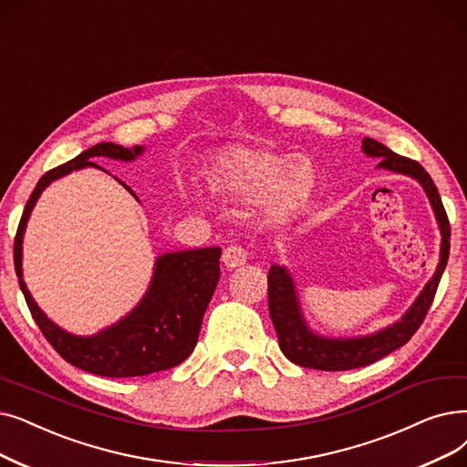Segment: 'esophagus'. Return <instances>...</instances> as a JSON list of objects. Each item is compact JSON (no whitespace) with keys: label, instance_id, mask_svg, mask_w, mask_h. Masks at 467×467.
Here are the masks:
<instances>
[{"label":"esophagus","instance_id":"1","mask_svg":"<svg viewBox=\"0 0 467 467\" xmlns=\"http://www.w3.org/2000/svg\"><path fill=\"white\" fill-rule=\"evenodd\" d=\"M221 261L225 263V267L236 269L240 265H244V263L248 261V252L242 248V246H238V244H231L225 252H223Z\"/></svg>","mask_w":467,"mask_h":467}]
</instances>
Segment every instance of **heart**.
<instances>
[{"instance_id":"heart-1","label":"heart","mask_w":467,"mask_h":467,"mask_svg":"<svg viewBox=\"0 0 467 467\" xmlns=\"http://www.w3.org/2000/svg\"><path fill=\"white\" fill-rule=\"evenodd\" d=\"M212 194L229 202H261L269 221L294 219L309 204L317 173L309 160L248 145L217 150L206 168Z\"/></svg>"}]
</instances>
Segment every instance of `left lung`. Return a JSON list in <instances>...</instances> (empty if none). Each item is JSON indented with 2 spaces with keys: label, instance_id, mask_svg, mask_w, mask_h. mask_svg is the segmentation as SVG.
I'll return each instance as SVG.
<instances>
[{
  "label": "left lung",
  "instance_id": "obj_1",
  "mask_svg": "<svg viewBox=\"0 0 467 467\" xmlns=\"http://www.w3.org/2000/svg\"><path fill=\"white\" fill-rule=\"evenodd\" d=\"M362 150L364 154L379 158L378 168L414 177L423 187L425 194H428L431 202V208L435 212L441 236H442L439 265L433 278L425 284V288L421 290L418 299L412 303V307L399 322L391 324L389 328H383L372 336L348 337V339L322 337L318 334H313L306 324V318L301 315L299 299H297L290 273L284 267L273 265L267 276L269 315L278 336L280 351L294 364H297V367L328 370V372L353 370V368L367 367V364H372L383 358L385 355H389L395 349L402 348L404 343H407L421 327V322L433 303L442 271L447 267L449 252H451V223L430 173L425 171L416 160L400 156L389 150L385 145L378 143L374 139L364 137Z\"/></svg>",
  "mask_w": 467,
  "mask_h": 467
}]
</instances>
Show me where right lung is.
<instances>
[{
  "mask_svg": "<svg viewBox=\"0 0 467 467\" xmlns=\"http://www.w3.org/2000/svg\"><path fill=\"white\" fill-rule=\"evenodd\" d=\"M143 150V147L124 149L114 143H99L67 164L49 170L37 181L30 194L15 236V271L39 330L53 349L72 367L105 378H135L168 370L194 351L202 318L219 282L221 248H196L160 255L149 292L139 306L107 330L82 337L58 328L32 299L23 280V269H20L23 267V236L39 194L55 179L82 168L103 170L93 161V158L99 156L131 161ZM124 187L133 194L128 185Z\"/></svg>",
  "mask_w": 467,
  "mask_h": 467,
  "instance_id": "1",
  "label": "right lung"
}]
</instances>
